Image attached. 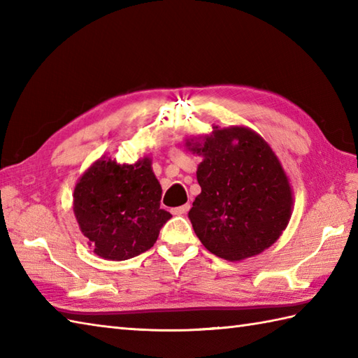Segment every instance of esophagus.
Wrapping results in <instances>:
<instances>
[{"label":"esophagus","instance_id":"obj_1","mask_svg":"<svg viewBox=\"0 0 358 358\" xmlns=\"http://www.w3.org/2000/svg\"><path fill=\"white\" fill-rule=\"evenodd\" d=\"M189 209H191V204L186 203V204H183V206L172 209V214H175V215H185V214H187Z\"/></svg>","mask_w":358,"mask_h":358}]
</instances>
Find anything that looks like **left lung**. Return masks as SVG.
<instances>
[{
    "instance_id": "obj_1",
    "label": "left lung",
    "mask_w": 358,
    "mask_h": 358,
    "mask_svg": "<svg viewBox=\"0 0 358 358\" xmlns=\"http://www.w3.org/2000/svg\"><path fill=\"white\" fill-rule=\"evenodd\" d=\"M186 146L203 157L196 169L201 194L189 210L203 246L229 262L272 246L291 218L292 189L269 144L248 127L215 126Z\"/></svg>"
}]
</instances>
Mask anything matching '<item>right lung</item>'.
I'll return each mask as SVG.
<instances>
[{
    "instance_id": "1",
    "label": "right lung",
    "mask_w": 358,
    "mask_h": 358,
    "mask_svg": "<svg viewBox=\"0 0 358 358\" xmlns=\"http://www.w3.org/2000/svg\"><path fill=\"white\" fill-rule=\"evenodd\" d=\"M144 157L134 164L100 158L81 175L73 191V212L96 255L127 260L154 246L172 215L159 209L162 186Z\"/></svg>"
}]
</instances>
